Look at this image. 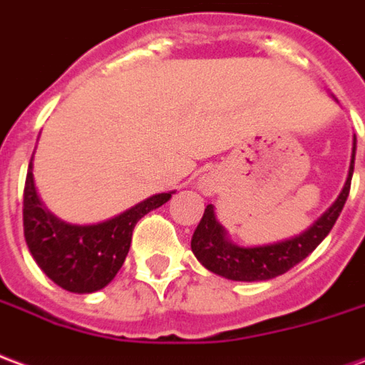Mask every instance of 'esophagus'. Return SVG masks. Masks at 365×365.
Wrapping results in <instances>:
<instances>
[{
  "instance_id": "34e87169",
  "label": "esophagus",
  "mask_w": 365,
  "mask_h": 365,
  "mask_svg": "<svg viewBox=\"0 0 365 365\" xmlns=\"http://www.w3.org/2000/svg\"><path fill=\"white\" fill-rule=\"evenodd\" d=\"M200 188L204 194H214L217 190V182L208 175V177H202L200 179Z\"/></svg>"
}]
</instances>
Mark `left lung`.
<instances>
[{
	"instance_id": "left-lung-1",
	"label": "left lung",
	"mask_w": 365,
	"mask_h": 365,
	"mask_svg": "<svg viewBox=\"0 0 365 365\" xmlns=\"http://www.w3.org/2000/svg\"><path fill=\"white\" fill-rule=\"evenodd\" d=\"M354 159H356V138H354L348 179L336 202L311 225L309 230L289 241L267 245V247H247V249L237 247L227 241L223 227L215 222L214 206L208 204L198 227L194 230L192 241H190L196 259L200 260L208 270L220 274L223 278H230V280H270L280 274H286L289 268L299 264L305 257H309L311 252L317 249L319 243L329 235L332 225L339 220L340 212L346 204L348 194H350Z\"/></svg>"
}]
</instances>
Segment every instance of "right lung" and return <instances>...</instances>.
Listing matches in <instances>:
<instances>
[{
    "mask_svg": "<svg viewBox=\"0 0 365 365\" xmlns=\"http://www.w3.org/2000/svg\"><path fill=\"white\" fill-rule=\"evenodd\" d=\"M173 192L155 194L97 225H70L42 208L33 182V157L23 192V230L29 251L50 280L73 294L105 288L120 270L135 223L163 206Z\"/></svg>",
    "mask_w": 365,
    "mask_h": 365,
    "instance_id": "add662e5",
    "label": "right lung"
}]
</instances>
